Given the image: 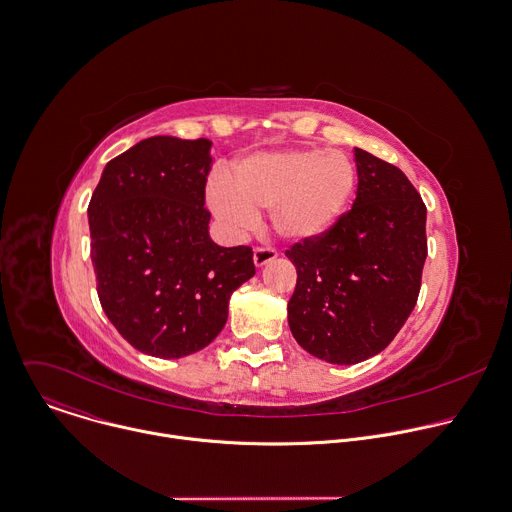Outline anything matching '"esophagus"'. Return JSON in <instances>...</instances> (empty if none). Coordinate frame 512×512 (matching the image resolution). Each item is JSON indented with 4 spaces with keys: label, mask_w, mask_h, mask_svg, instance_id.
I'll use <instances>...</instances> for the list:
<instances>
[{
    "label": "esophagus",
    "mask_w": 512,
    "mask_h": 512,
    "mask_svg": "<svg viewBox=\"0 0 512 512\" xmlns=\"http://www.w3.org/2000/svg\"><path fill=\"white\" fill-rule=\"evenodd\" d=\"M275 257H277V253H275L273 249H263V247H259V249H255V253H253V263H255V267L259 269V267L271 263Z\"/></svg>",
    "instance_id": "esophagus-1"
}]
</instances>
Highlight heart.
Segmentation results:
<instances>
[{
	"label": "heart",
	"instance_id": "obj_1",
	"mask_svg": "<svg viewBox=\"0 0 512 512\" xmlns=\"http://www.w3.org/2000/svg\"><path fill=\"white\" fill-rule=\"evenodd\" d=\"M357 187L351 159L339 151L283 149L253 153L235 163L231 181L217 173L207 183V205L233 233L269 211L273 231L291 243L329 233L347 213Z\"/></svg>",
	"mask_w": 512,
	"mask_h": 512
}]
</instances>
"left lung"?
I'll list each match as a JSON object with an SVG mask.
<instances>
[{
    "mask_svg": "<svg viewBox=\"0 0 512 512\" xmlns=\"http://www.w3.org/2000/svg\"><path fill=\"white\" fill-rule=\"evenodd\" d=\"M357 199L323 237L287 251L297 269L289 329L313 357L355 365L381 353L415 309L427 207L407 175L355 147Z\"/></svg>",
    "mask_w": 512,
    "mask_h": 512,
    "instance_id": "8db88e82",
    "label": "left lung"
}]
</instances>
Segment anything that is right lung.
Returning <instances> with one entry per match:
<instances>
[{
    "label": "right lung",
    "mask_w": 512,
    "mask_h": 512,
    "mask_svg": "<svg viewBox=\"0 0 512 512\" xmlns=\"http://www.w3.org/2000/svg\"><path fill=\"white\" fill-rule=\"evenodd\" d=\"M209 139L147 137L111 159L87 207L91 263L107 319L137 351L179 359L225 327L255 275L249 247L209 235Z\"/></svg>",
    "instance_id": "1"
}]
</instances>
